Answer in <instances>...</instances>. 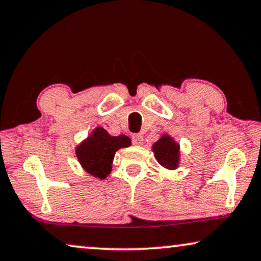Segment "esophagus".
<instances>
[{
  "label": "esophagus",
  "mask_w": 261,
  "mask_h": 261,
  "mask_svg": "<svg viewBox=\"0 0 261 261\" xmlns=\"http://www.w3.org/2000/svg\"><path fill=\"white\" fill-rule=\"evenodd\" d=\"M132 141H133L134 145H142L144 138H142L141 134H133L132 135Z\"/></svg>",
  "instance_id": "1"
}]
</instances>
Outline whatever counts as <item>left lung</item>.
<instances>
[{"label": "left lung", "instance_id": "8db88e82", "mask_svg": "<svg viewBox=\"0 0 261 261\" xmlns=\"http://www.w3.org/2000/svg\"><path fill=\"white\" fill-rule=\"evenodd\" d=\"M153 152L160 165L169 170L176 169L179 162V146L172 140V138L163 135L153 145Z\"/></svg>", "mask_w": 261, "mask_h": 261}]
</instances>
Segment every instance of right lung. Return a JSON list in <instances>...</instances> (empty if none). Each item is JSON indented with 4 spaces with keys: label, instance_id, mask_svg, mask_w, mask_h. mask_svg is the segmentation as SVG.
<instances>
[{
    "label": "right lung",
    "instance_id": "add662e5",
    "mask_svg": "<svg viewBox=\"0 0 261 261\" xmlns=\"http://www.w3.org/2000/svg\"><path fill=\"white\" fill-rule=\"evenodd\" d=\"M128 146H130V140L126 135L112 137L105 128L97 127L87 140L78 146L76 154L88 173L103 179L112 170L115 152Z\"/></svg>",
    "mask_w": 261,
    "mask_h": 261
}]
</instances>
